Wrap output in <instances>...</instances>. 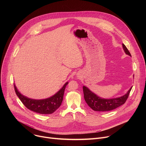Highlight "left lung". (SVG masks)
I'll use <instances>...</instances> for the list:
<instances>
[{"mask_svg": "<svg viewBox=\"0 0 146 146\" xmlns=\"http://www.w3.org/2000/svg\"><path fill=\"white\" fill-rule=\"evenodd\" d=\"M122 48L125 53L127 55L131 56L129 51L123 44H122ZM132 88V87L130 88L125 95L119 97L110 99H105L98 96L86 86H83L82 88L83 92H84V99L87 105L94 111L101 112L113 110L122 105L126 102Z\"/></svg>", "mask_w": 146, "mask_h": 146, "instance_id": "1", "label": "left lung"}]
</instances>
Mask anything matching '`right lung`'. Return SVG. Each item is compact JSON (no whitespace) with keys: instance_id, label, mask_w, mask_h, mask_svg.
I'll return each mask as SVG.
<instances>
[{"instance_id":"add662e5","label":"right lung","mask_w":146,"mask_h":146,"mask_svg":"<svg viewBox=\"0 0 146 146\" xmlns=\"http://www.w3.org/2000/svg\"><path fill=\"white\" fill-rule=\"evenodd\" d=\"M69 82H66L57 92L52 96L43 99L29 98L21 93L14 84L15 93L24 106L29 110L41 114H49L55 112L61 105L63 100L65 88Z\"/></svg>"}]
</instances>
